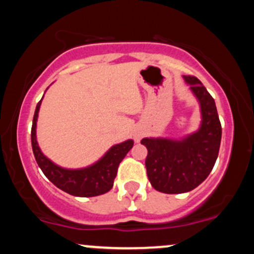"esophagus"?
<instances>
[{"label":"esophagus","mask_w":254,"mask_h":254,"mask_svg":"<svg viewBox=\"0 0 254 254\" xmlns=\"http://www.w3.org/2000/svg\"><path fill=\"white\" fill-rule=\"evenodd\" d=\"M141 138V133H135V141H139Z\"/></svg>","instance_id":"esophagus-1"}]
</instances>
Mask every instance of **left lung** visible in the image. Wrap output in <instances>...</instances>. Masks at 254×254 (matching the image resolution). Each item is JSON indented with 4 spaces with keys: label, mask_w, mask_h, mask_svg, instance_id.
<instances>
[{
    "label": "left lung",
    "mask_w": 254,
    "mask_h": 254,
    "mask_svg": "<svg viewBox=\"0 0 254 254\" xmlns=\"http://www.w3.org/2000/svg\"><path fill=\"white\" fill-rule=\"evenodd\" d=\"M183 77L199 103L202 121L198 130L180 139L145 137L141 141L148 149L145 168L151 186L171 194L193 190L208 178L222 136L214 99L197 77Z\"/></svg>",
    "instance_id": "left-lung-1"
}]
</instances>
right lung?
<instances>
[{
  "label": "right lung",
  "mask_w": 254,
  "mask_h": 254,
  "mask_svg": "<svg viewBox=\"0 0 254 254\" xmlns=\"http://www.w3.org/2000/svg\"><path fill=\"white\" fill-rule=\"evenodd\" d=\"M42 100L37 104L34 112L31 142L37 164L45 177L58 189L71 196L94 197L109 192L112 189L115 178L117 176L119 164L132 148V139H127L122 143L112 145L101 159L87 167L76 170L61 167L44 155L37 142V121Z\"/></svg>",
  "instance_id": "obj_1"
}]
</instances>
